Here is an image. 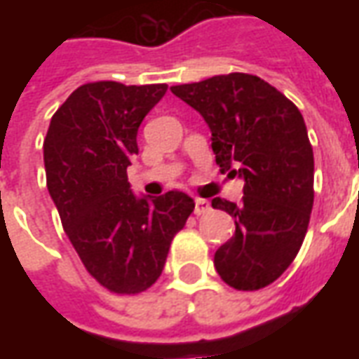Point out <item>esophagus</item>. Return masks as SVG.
<instances>
[{"label": "esophagus", "instance_id": "esophagus-1", "mask_svg": "<svg viewBox=\"0 0 359 359\" xmlns=\"http://www.w3.org/2000/svg\"><path fill=\"white\" fill-rule=\"evenodd\" d=\"M211 211V203L208 200H202V198H198L196 200L194 205V213L196 215H205V213H210Z\"/></svg>", "mask_w": 359, "mask_h": 359}]
</instances>
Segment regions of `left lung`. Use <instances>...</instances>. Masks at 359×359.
<instances>
[{
    "label": "left lung",
    "mask_w": 359,
    "mask_h": 359,
    "mask_svg": "<svg viewBox=\"0 0 359 359\" xmlns=\"http://www.w3.org/2000/svg\"><path fill=\"white\" fill-rule=\"evenodd\" d=\"M171 92L208 123L221 171L244 180L241 205L211 200L236 225L215 252V269L236 290H259L292 264L308 231L313 149L304 117L286 95L254 74H219L171 86Z\"/></svg>",
    "instance_id": "1"
}]
</instances>
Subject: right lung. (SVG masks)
Returning a JSON list of instances; mask_svg holds the SVG:
<instances>
[{"mask_svg":"<svg viewBox=\"0 0 359 359\" xmlns=\"http://www.w3.org/2000/svg\"><path fill=\"white\" fill-rule=\"evenodd\" d=\"M165 92L167 84H84L55 111L43 140L48 190L63 229L86 271L111 292L154 285L194 211L180 190L136 196L126 177L138 128Z\"/></svg>","mask_w":359,"mask_h":359,"instance_id":"obj_1","label":"right lung"}]
</instances>
